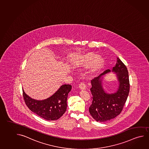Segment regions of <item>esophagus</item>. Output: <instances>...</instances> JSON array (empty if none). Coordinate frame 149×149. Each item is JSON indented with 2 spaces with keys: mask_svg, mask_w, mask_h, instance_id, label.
<instances>
[{
  "mask_svg": "<svg viewBox=\"0 0 149 149\" xmlns=\"http://www.w3.org/2000/svg\"><path fill=\"white\" fill-rule=\"evenodd\" d=\"M79 87L81 90H85L86 88V84L84 83H83V82H82V83H80Z\"/></svg>",
  "mask_w": 149,
  "mask_h": 149,
  "instance_id": "esophagus-1",
  "label": "esophagus"
}]
</instances>
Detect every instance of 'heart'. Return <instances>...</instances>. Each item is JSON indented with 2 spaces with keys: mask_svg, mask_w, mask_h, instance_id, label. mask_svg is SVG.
<instances>
[{
  "mask_svg": "<svg viewBox=\"0 0 149 149\" xmlns=\"http://www.w3.org/2000/svg\"><path fill=\"white\" fill-rule=\"evenodd\" d=\"M98 58V55L92 53H88L81 56V63L83 65L90 66L92 65L91 68V73H94L102 67L104 63L103 59Z\"/></svg>",
  "mask_w": 149,
  "mask_h": 149,
  "instance_id": "b5f03b06",
  "label": "heart"
}]
</instances>
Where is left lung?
Returning <instances> with one entry per match:
<instances>
[{"instance_id":"left-lung-1","label":"left lung","mask_w":149,"mask_h":149,"mask_svg":"<svg viewBox=\"0 0 149 149\" xmlns=\"http://www.w3.org/2000/svg\"><path fill=\"white\" fill-rule=\"evenodd\" d=\"M111 72L116 74L119 82L117 90L109 94L102 86L104 77ZM92 103L89 112L96 121L106 122L115 118L121 113L128 96L130 88L128 70L124 63L117 58L111 71L107 69L91 81Z\"/></svg>"}]
</instances>
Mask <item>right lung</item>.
Instances as JSON below:
<instances>
[{"label":"right lung","mask_w":149,"mask_h":149,"mask_svg":"<svg viewBox=\"0 0 149 149\" xmlns=\"http://www.w3.org/2000/svg\"><path fill=\"white\" fill-rule=\"evenodd\" d=\"M72 86L63 84L52 96L43 100L31 98L23 89V96L28 108L46 120H56L67 109V100Z\"/></svg>","instance_id":"add662e5"}]
</instances>
